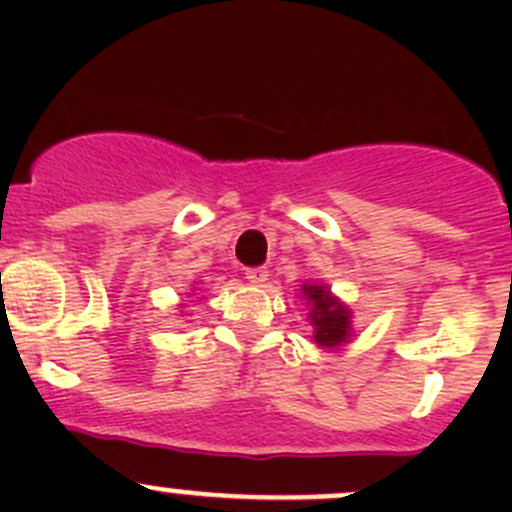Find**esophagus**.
I'll return each mask as SVG.
<instances>
[{
	"label": "esophagus",
	"instance_id": "1",
	"mask_svg": "<svg viewBox=\"0 0 512 512\" xmlns=\"http://www.w3.org/2000/svg\"><path fill=\"white\" fill-rule=\"evenodd\" d=\"M245 277H247V282H250V285H265L267 280H270V272L265 270V267H252V270H247L245 272Z\"/></svg>",
	"mask_w": 512,
	"mask_h": 512
}]
</instances>
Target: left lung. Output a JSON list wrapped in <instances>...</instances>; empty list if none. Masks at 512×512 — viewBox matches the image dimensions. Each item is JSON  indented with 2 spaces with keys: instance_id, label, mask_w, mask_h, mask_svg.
<instances>
[{
  "instance_id": "8db88e82",
  "label": "left lung",
  "mask_w": 512,
  "mask_h": 512,
  "mask_svg": "<svg viewBox=\"0 0 512 512\" xmlns=\"http://www.w3.org/2000/svg\"><path fill=\"white\" fill-rule=\"evenodd\" d=\"M302 299L309 307L307 317L312 324V342L319 349L337 352L347 347L354 337V314L337 294H332L329 285L324 282L307 280L302 285Z\"/></svg>"
}]
</instances>
